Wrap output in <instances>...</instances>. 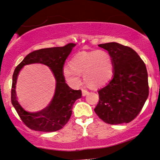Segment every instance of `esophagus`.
<instances>
[{"label":"esophagus","instance_id":"obj_1","mask_svg":"<svg viewBox=\"0 0 160 160\" xmlns=\"http://www.w3.org/2000/svg\"><path fill=\"white\" fill-rule=\"evenodd\" d=\"M89 92L87 90H82V96L83 97H85V96H86L87 94H88Z\"/></svg>","mask_w":160,"mask_h":160}]
</instances>
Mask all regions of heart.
<instances>
[{
  "instance_id": "heart-1",
  "label": "heart",
  "mask_w": 160,
  "mask_h": 160,
  "mask_svg": "<svg viewBox=\"0 0 160 160\" xmlns=\"http://www.w3.org/2000/svg\"><path fill=\"white\" fill-rule=\"evenodd\" d=\"M113 73L112 56L103 50L80 51L72 58L70 66H65L63 70L65 80L74 88L82 85L81 76L90 88H102L110 82Z\"/></svg>"
}]
</instances>
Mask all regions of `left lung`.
<instances>
[{"mask_svg": "<svg viewBox=\"0 0 160 160\" xmlns=\"http://www.w3.org/2000/svg\"><path fill=\"white\" fill-rule=\"evenodd\" d=\"M112 56V80L98 91L94 112L105 123H129L141 111L149 94L148 76L144 62L132 48L116 42L98 45Z\"/></svg>", "mask_w": 160, "mask_h": 160, "instance_id": "obj_1", "label": "left lung"}]
</instances>
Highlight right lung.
<instances>
[{
    "label": "right lung",
    "mask_w": 160,
    "mask_h": 160,
    "mask_svg": "<svg viewBox=\"0 0 160 160\" xmlns=\"http://www.w3.org/2000/svg\"><path fill=\"white\" fill-rule=\"evenodd\" d=\"M76 44L70 43L62 47L42 48L29 53L16 67L12 75L11 102L22 121L32 130L53 132L61 129L69 121L72 105L82 97L81 90H74L66 82L63 75L65 61ZM40 63L50 68L56 80L54 94L50 103L39 110H28L17 101L16 85L20 70L26 64Z\"/></svg>",
    "instance_id": "1"
}]
</instances>
